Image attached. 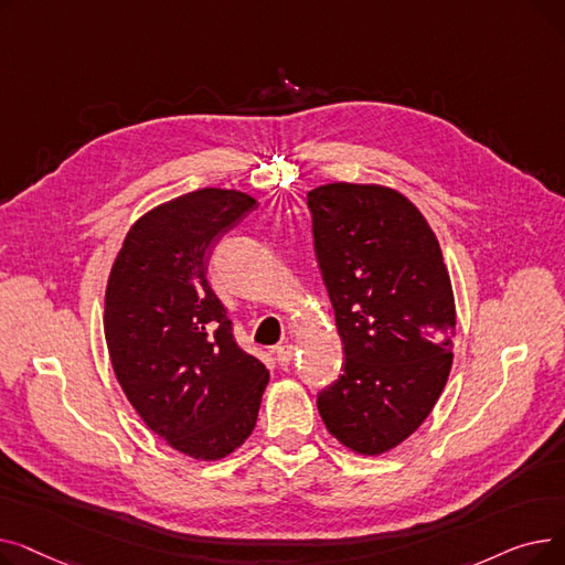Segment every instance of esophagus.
I'll use <instances>...</instances> for the list:
<instances>
[{
  "label": "esophagus",
  "mask_w": 565,
  "mask_h": 565,
  "mask_svg": "<svg viewBox=\"0 0 565 565\" xmlns=\"http://www.w3.org/2000/svg\"><path fill=\"white\" fill-rule=\"evenodd\" d=\"M275 352H277V364H279L281 369L290 366V362H292V354H295V348H292L290 343H284V345H279Z\"/></svg>",
  "instance_id": "34e87169"
}]
</instances>
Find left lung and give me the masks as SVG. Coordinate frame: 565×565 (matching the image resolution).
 I'll list each match as a JSON object with an SVG mask.
<instances>
[{
    "label": "left lung",
    "mask_w": 565,
    "mask_h": 565,
    "mask_svg": "<svg viewBox=\"0 0 565 565\" xmlns=\"http://www.w3.org/2000/svg\"><path fill=\"white\" fill-rule=\"evenodd\" d=\"M307 205L345 350L318 412L345 447L377 456L424 424L447 384L451 279L433 228L403 194L330 183L311 190Z\"/></svg>",
    "instance_id": "8db88e82"
}]
</instances>
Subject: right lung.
Returning <instances> with one entry per match:
<instances>
[{"label":"right lung","mask_w":565,"mask_h":565,"mask_svg":"<svg viewBox=\"0 0 565 565\" xmlns=\"http://www.w3.org/2000/svg\"><path fill=\"white\" fill-rule=\"evenodd\" d=\"M252 211V196L213 188L167 201L130 228L107 281L118 384L148 428L201 460L252 435L270 380L235 343L228 309L205 279L217 243Z\"/></svg>","instance_id":"1"}]
</instances>
